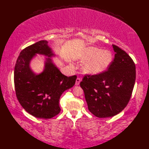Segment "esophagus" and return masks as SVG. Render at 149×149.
<instances>
[{
  "label": "esophagus",
  "mask_w": 149,
  "mask_h": 149,
  "mask_svg": "<svg viewBox=\"0 0 149 149\" xmlns=\"http://www.w3.org/2000/svg\"><path fill=\"white\" fill-rule=\"evenodd\" d=\"M80 82H81V79L77 78L76 81H75V85H76V86H78V85L80 84Z\"/></svg>",
  "instance_id": "1"
}]
</instances>
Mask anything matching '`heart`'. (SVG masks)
Masks as SVG:
<instances>
[{
	"label": "heart",
	"mask_w": 149,
	"mask_h": 149,
	"mask_svg": "<svg viewBox=\"0 0 149 149\" xmlns=\"http://www.w3.org/2000/svg\"><path fill=\"white\" fill-rule=\"evenodd\" d=\"M83 58L87 61L84 65V71L90 75H98L108 68L113 56L109 50L90 47L85 50Z\"/></svg>",
	"instance_id": "heart-1"
}]
</instances>
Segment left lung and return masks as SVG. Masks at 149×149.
Masks as SVG:
<instances>
[{
    "instance_id": "left-lung-1",
    "label": "left lung",
    "mask_w": 149,
    "mask_h": 149,
    "mask_svg": "<svg viewBox=\"0 0 149 149\" xmlns=\"http://www.w3.org/2000/svg\"><path fill=\"white\" fill-rule=\"evenodd\" d=\"M115 58L107 70L86 75L81 82L88 109L99 118L120 113L131 99L136 80L134 61L124 50L113 45Z\"/></svg>"
}]
</instances>
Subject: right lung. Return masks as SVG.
<instances>
[{"label":"right lung","mask_w":149,"mask_h":149,"mask_svg":"<svg viewBox=\"0 0 149 149\" xmlns=\"http://www.w3.org/2000/svg\"><path fill=\"white\" fill-rule=\"evenodd\" d=\"M37 54L47 57L42 72L37 74L30 63ZM48 42L41 40L22 50L14 70L16 95L27 113L38 118L49 119L59 113L62 93L75 83L76 75L67 77L60 72L51 58L55 56Z\"/></svg>","instance_id":"1"}]
</instances>
